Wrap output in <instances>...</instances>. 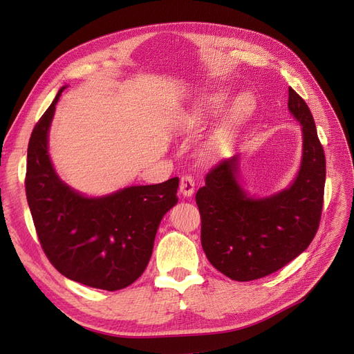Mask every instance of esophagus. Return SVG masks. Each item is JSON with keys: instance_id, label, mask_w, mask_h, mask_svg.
<instances>
[{"instance_id": "34e87169", "label": "esophagus", "mask_w": 354, "mask_h": 354, "mask_svg": "<svg viewBox=\"0 0 354 354\" xmlns=\"http://www.w3.org/2000/svg\"><path fill=\"white\" fill-rule=\"evenodd\" d=\"M194 192V180L190 174H185L181 177L180 180V193L183 194V196H192Z\"/></svg>"}]
</instances>
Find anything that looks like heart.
Segmentation results:
<instances>
[{
  "label": "heart",
  "mask_w": 354,
  "mask_h": 354,
  "mask_svg": "<svg viewBox=\"0 0 354 354\" xmlns=\"http://www.w3.org/2000/svg\"><path fill=\"white\" fill-rule=\"evenodd\" d=\"M227 102V95L225 93H214L211 95L209 98H206L203 104H201L198 108L192 109L187 114L183 115L181 120V126L185 130H194L199 129L205 120L219 113L224 108ZM253 108V101L249 95H241L236 100L233 108H231L230 113V118L227 123L216 131V135L214 136V139L211 140L208 149L209 152H216L219 149L225 148V146L230 143L231 138H233V131H234V126L239 123V121L246 117L250 109Z\"/></svg>",
  "instance_id": "1"
}]
</instances>
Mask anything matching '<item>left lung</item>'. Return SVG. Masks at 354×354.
I'll return each instance as SVG.
<instances>
[{
  "label": "left lung",
  "instance_id": "1",
  "mask_svg": "<svg viewBox=\"0 0 354 354\" xmlns=\"http://www.w3.org/2000/svg\"><path fill=\"white\" fill-rule=\"evenodd\" d=\"M288 109L301 124L303 155L288 189L252 198L239 183V155L216 164L196 193L202 248L214 268L234 281L281 270L308 249L318 231L325 187V153L312 113L288 88Z\"/></svg>",
  "mask_w": 354,
  "mask_h": 354
}]
</instances>
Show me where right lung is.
Returning a JSON list of instances; mask_svg holds the SVG:
<instances>
[{
    "label": "right lung",
    "mask_w": 354,
    "mask_h": 354,
    "mask_svg": "<svg viewBox=\"0 0 354 354\" xmlns=\"http://www.w3.org/2000/svg\"><path fill=\"white\" fill-rule=\"evenodd\" d=\"M36 123L28 146L26 198L46 258L73 281L121 290L143 274L158 225L177 203L178 177L86 198L61 181L48 153V131L59 100Z\"/></svg>",
    "instance_id": "obj_1"
}]
</instances>
